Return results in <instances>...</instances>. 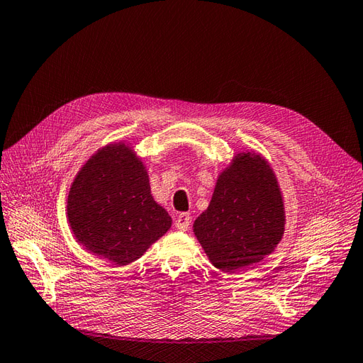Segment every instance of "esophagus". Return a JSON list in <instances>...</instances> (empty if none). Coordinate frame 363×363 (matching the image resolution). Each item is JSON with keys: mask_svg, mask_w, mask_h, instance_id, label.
I'll use <instances>...</instances> for the list:
<instances>
[{"mask_svg": "<svg viewBox=\"0 0 363 363\" xmlns=\"http://www.w3.org/2000/svg\"><path fill=\"white\" fill-rule=\"evenodd\" d=\"M174 225L181 231L187 230L190 225V213H181V215H178V218L174 219Z\"/></svg>", "mask_w": 363, "mask_h": 363, "instance_id": "esophagus-1", "label": "esophagus"}]
</instances>
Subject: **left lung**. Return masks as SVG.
<instances>
[{
	"instance_id": "left-lung-1",
	"label": "left lung",
	"mask_w": 363,
	"mask_h": 363,
	"mask_svg": "<svg viewBox=\"0 0 363 363\" xmlns=\"http://www.w3.org/2000/svg\"><path fill=\"white\" fill-rule=\"evenodd\" d=\"M284 231V194L272 164L253 150L236 152L193 224L208 261L225 273L250 268L274 252Z\"/></svg>"
}]
</instances>
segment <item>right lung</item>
Instances as JSON below:
<instances>
[{
  "label": "right lung",
  "mask_w": 363,
  "mask_h": 363,
  "mask_svg": "<svg viewBox=\"0 0 363 363\" xmlns=\"http://www.w3.org/2000/svg\"><path fill=\"white\" fill-rule=\"evenodd\" d=\"M66 211L77 242L118 267L135 262L172 227L152 196L143 157L125 141L98 148L82 164Z\"/></svg>",
  "instance_id": "1"
}]
</instances>
